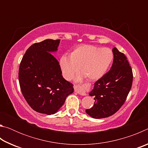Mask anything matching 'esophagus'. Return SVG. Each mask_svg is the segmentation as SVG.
I'll return each instance as SVG.
<instances>
[{
  "label": "esophagus",
  "mask_w": 148,
  "mask_h": 148,
  "mask_svg": "<svg viewBox=\"0 0 148 148\" xmlns=\"http://www.w3.org/2000/svg\"><path fill=\"white\" fill-rule=\"evenodd\" d=\"M74 91H76L77 94L80 95H82V96H86V92L85 91L83 86H74Z\"/></svg>",
  "instance_id": "obj_1"
}]
</instances>
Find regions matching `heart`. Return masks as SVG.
I'll list each match as a JSON object with an SVG mask.
<instances>
[{"instance_id": "1", "label": "heart", "mask_w": 148, "mask_h": 148, "mask_svg": "<svg viewBox=\"0 0 148 148\" xmlns=\"http://www.w3.org/2000/svg\"><path fill=\"white\" fill-rule=\"evenodd\" d=\"M113 59V52L109 48L82 45L74 49L71 56L62 55L59 64L62 76L67 80L71 79L80 67L87 78L97 80L106 74Z\"/></svg>"}]
</instances>
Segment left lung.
Here are the masks:
<instances>
[{"mask_svg":"<svg viewBox=\"0 0 148 148\" xmlns=\"http://www.w3.org/2000/svg\"><path fill=\"white\" fill-rule=\"evenodd\" d=\"M114 61L110 71L95 83L89 95L94 97L93 106L86 110L95 119L105 118L118 111L131 89L133 74L124 53L112 49Z\"/></svg>","mask_w":148,"mask_h":148,"instance_id":"left-lung-1","label":"left lung"}]
</instances>
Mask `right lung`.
<instances>
[{
  "label": "right lung",
  "mask_w": 148,
  "mask_h": 148,
  "mask_svg": "<svg viewBox=\"0 0 148 148\" xmlns=\"http://www.w3.org/2000/svg\"><path fill=\"white\" fill-rule=\"evenodd\" d=\"M60 40L47 39L30 46L22 58L19 82L25 99L34 111L56 114L73 85L63 78L58 60L51 53L57 51Z\"/></svg>",
  "instance_id": "add662e5"
}]
</instances>
